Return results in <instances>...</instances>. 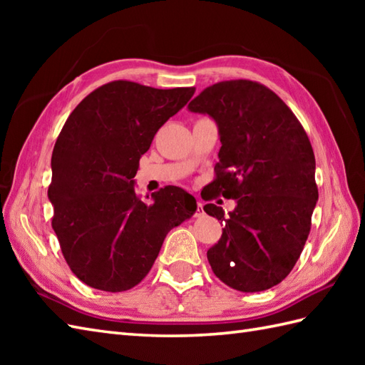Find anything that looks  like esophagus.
Masks as SVG:
<instances>
[{"mask_svg":"<svg viewBox=\"0 0 365 365\" xmlns=\"http://www.w3.org/2000/svg\"><path fill=\"white\" fill-rule=\"evenodd\" d=\"M204 215V204L197 202V210H196V216H202Z\"/></svg>","mask_w":365,"mask_h":365,"instance_id":"34e87169","label":"esophagus"}]
</instances>
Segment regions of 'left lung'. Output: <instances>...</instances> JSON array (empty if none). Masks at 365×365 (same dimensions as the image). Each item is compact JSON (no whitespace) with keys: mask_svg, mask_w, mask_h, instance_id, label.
Listing matches in <instances>:
<instances>
[{"mask_svg":"<svg viewBox=\"0 0 365 365\" xmlns=\"http://www.w3.org/2000/svg\"><path fill=\"white\" fill-rule=\"evenodd\" d=\"M218 125L215 191L235 199L220 242L207 251L213 273L238 292L277 285L299 259L319 200L315 157L298 119L273 91L250 80L221 81L188 105Z\"/></svg>","mask_w":365,"mask_h":365,"instance_id":"obj_1","label":"left lung"}]
</instances>
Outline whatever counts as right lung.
Wrapping results in <instances>:
<instances>
[{
	"label": "right lung",
	"mask_w": 365,
	"mask_h": 365,
	"mask_svg": "<svg viewBox=\"0 0 365 365\" xmlns=\"http://www.w3.org/2000/svg\"><path fill=\"white\" fill-rule=\"evenodd\" d=\"M195 88L113 81L68 115L51 155V226L73 274L92 289L123 292L149 273L168 232L195 215L190 192L166 187L147 204L135 191L139 158Z\"/></svg>",
	"instance_id": "1"
}]
</instances>
